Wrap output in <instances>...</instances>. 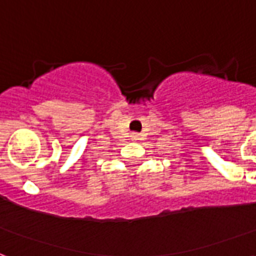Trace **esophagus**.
<instances>
[{
	"label": "esophagus",
	"mask_w": 256,
	"mask_h": 256,
	"mask_svg": "<svg viewBox=\"0 0 256 256\" xmlns=\"http://www.w3.org/2000/svg\"><path fill=\"white\" fill-rule=\"evenodd\" d=\"M132 136H134V140H136V136H136V134H132Z\"/></svg>",
	"instance_id": "esophagus-1"
}]
</instances>
